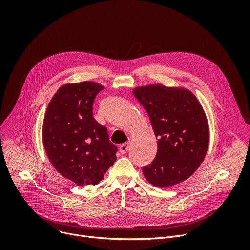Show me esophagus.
Instances as JSON below:
<instances>
[{"mask_svg": "<svg viewBox=\"0 0 250 250\" xmlns=\"http://www.w3.org/2000/svg\"><path fill=\"white\" fill-rule=\"evenodd\" d=\"M129 148V142H125V144L120 146V151L121 153H125Z\"/></svg>", "mask_w": 250, "mask_h": 250, "instance_id": "obj_1", "label": "esophagus"}]
</instances>
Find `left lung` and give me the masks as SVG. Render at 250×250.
Returning <instances> with one entry per match:
<instances>
[{
    "mask_svg": "<svg viewBox=\"0 0 250 250\" xmlns=\"http://www.w3.org/2000/svg\"><path fill=\"white\" fill-rule=\"evenodd\" d=\"M132 93L147 112L157 139L154 160L142 167L146 179L158 188L185 181L208 151L209 130L203 106L183 87L153 84L136 87Z\"/></svg>",
    "mask_w": 250,
    "mask_h": 250,
    "instance_id": "8db88e82",
    "label": "left lung"
}]
</instances>
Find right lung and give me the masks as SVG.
Wrapping results in <instances>:
<instances>
[{"instance_id": "right-lung-1", "label": "right lung", "mask_w": 250, "mask_h": 250, "mask_svg": "<svg viewBox=\"0 0 250 250\" xmlns=\"http://www.w3.org/2000/svg\"><path fill=\"white\" fill-rule=\"evenodd\" d=\"M103 89L93 81L64 84L44 115L46 155L60 175L78 186L98 184L117 159L106 127L93 118L95 97Z\"/></svg>"}]
</instances>
